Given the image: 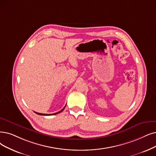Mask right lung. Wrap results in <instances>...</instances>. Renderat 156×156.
<instances>
[{
  "label": "right lung",
  "mask_w": 156,
  "mask_h": 156,
  "mask_svg": "<svg viewBox=\"0 0 156 156\" xmlns=\"http://www.w3.org/2000/svg\"><path fill=\"white\" fill-rule=\"evenodd\" d=\"M66 106V105H65ZM65 106L62 109L61 111H59V112H57V113H53V114H43V113H37V112H35L34 111V113H36L37 115H43V116H51V115H56V114H58V113H61L62 111H63V110H64V109L65 108Z\"/></svg>",
  "instance_id": "1"
}]
</instances>
